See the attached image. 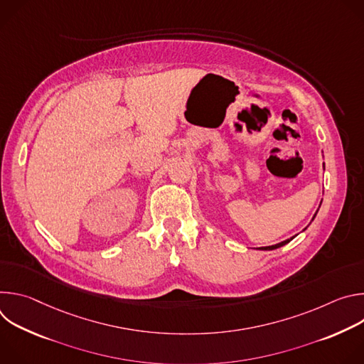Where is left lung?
<instances>
[{
	"mask_svg": "<svg viewBox=\"0 0 364 364\" xmlns=\"http://www.w3.org/2000/svg\"><path fill=\"white\" fill-rule=\"evenodd\" d=\"M316 215H317V213H316ZM314 218H316V216H314ZM314 218H313V220H314ZM292 239H294V237L287 239V240H284V242H281V243H277V245H272V246H265V247H259V249H262V250H272V249H278V247H281V246H284V245L289 243Z\"/></svg>",
	"mask_w": 364,
	"mask_h": 364,
	"instance_id": "8db88e82",
	"label": "left lung"
}]
</instances>
